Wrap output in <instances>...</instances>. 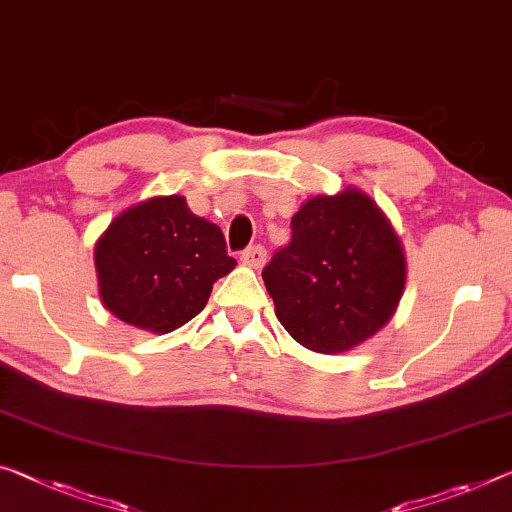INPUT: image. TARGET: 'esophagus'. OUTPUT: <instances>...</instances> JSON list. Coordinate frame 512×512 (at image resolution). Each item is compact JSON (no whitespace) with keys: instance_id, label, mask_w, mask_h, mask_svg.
Here are the masks:
<instances>
[{"instance_id":"esophagus-1","label":"esophagus","mask_w":512,"mask_h":512,"mask_svg":"<svg viewBox=\"0 0 512 512\" xmlns=\"http://www.w3.org/2000/svg\"><path fill=\"white\" fill-rule=\"evenodd\" d=\"M240 261L245 263L247 267H254V270H261V267H263L265 261H267V251H265L261 245L249 247V249L242 251Z\"/></svg>"}]
</instances>
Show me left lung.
I'll use <instances>...</instances> for the list:
<instances>
[{
	"mask_svg": "<svg viewBox=\"0 0 512 512\" xmlns=\"http://www.w3.org/2000/svg\"><path fill=\"white\" fill-rule=\"evenodd\" d=\"M290 226V245L263 270L274 313L306 350H355L398 309L407 281L403 242L355 185L306 199Z\"/></svg>",
	"mask_w": 512,
	"mask_h": 512,
	"instance_id": "8db88e82",
	"label": "left lung"
}]
</instances>
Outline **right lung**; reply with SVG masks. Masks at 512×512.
<instances>
[{"instance_id": "1", "label": "right lung", "mask_w": 512, "mask_h": 512, "mask_svg": "<svg viewBox=\"0 0 512 512\" xmlns=\"http://www.w3.org/2000/svg\"><path fill=\"white\" fill-rule=\"evenodd\" d=\"M98 293L109 313L151 334H169L203 311L212 283L229 274L217 224L185 196H151L112 219L93 249Z\"/></svg>"}]
</instances>
